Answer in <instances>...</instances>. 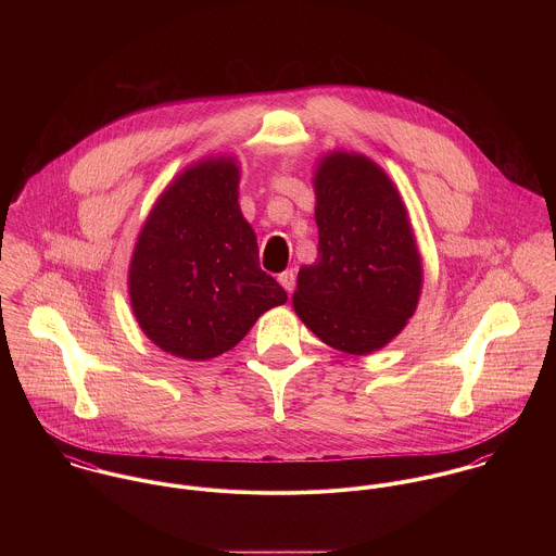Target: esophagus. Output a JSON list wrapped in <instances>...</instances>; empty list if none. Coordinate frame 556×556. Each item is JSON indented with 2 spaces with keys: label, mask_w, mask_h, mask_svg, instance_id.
I'll list each match as a JSON object with an SVG mask.
<instances>
[{
  "label": "esophagus",
  "mask_w": 556,
  "mask_h": 556,
  "mask_svg": "<svg viewBox=\"0 0 556 556\" xmlns=\"http://www.w3.org/2000/svg\"><path fill=\"white\" fill-rule=\"evenodd\" d=\"M278 282H280L289 293H293V289H295V271H293V269L282 271V274L278 276Z\"/></svg>",
  "instance_id": "obj_1"
}]
</instances>
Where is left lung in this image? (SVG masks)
<instances>
[{
    "instance_id": "8db88e82",
    "label": "left lung",
    "mask_w": 556,
    "mask_h": 556,
    "mask_svg": "<svg viewBox=\"0 0 556 556\" xmlns=\"http://www.w3.org/2000/svg\"><path fill=\"white\" fill-rule=\"evenodd\" d=\"M318 256L298 274L293 306L344 353L386 346L413 317L421 261L390 177L366 156L336 152L317 177Z\"/></svg>"
}]
</instances>
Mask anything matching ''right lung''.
Listing matches in <instances>:
<instances>
[{"instance_id":"right-lung-1","label":"right lung","mask_w":556,"mask_h":556,"mask_svg":"<svg viewBox=\"0 0 556 556\" xmlns=\"http://www.w3.org/2000/svg\"><path fill=\"white\" fill-rule=\"evenodd\" d=\"M229 159L181 173L154 205L130 263V302L146 336L184 359H210L248 333L287 291L258 265Z\"/></svg>"}]
</instances>
